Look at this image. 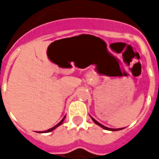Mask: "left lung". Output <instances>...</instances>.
<instances>
[{"instance_id": "1", "label": "left lung", "mask_w": 159, "mask_h": 159, "mask_svg": "<svg viewBox=\"0 0 159 159\" xmlns=\"http://www.w3.org/2000/svg\"><path fill=\"white\" fill-rule=\"evenodd\" d=\"M91 118H92V120H93V123H96L97 125H99V126H100V127H101V128H102V129H104L111 130V131H117V130H121V129H124V128H123H123H121V129H110V128H107V127L102 125V124L99 123L98 121H96V120H95V119H93V118L92 117H91Z\"/></svg>"}]
</instances>
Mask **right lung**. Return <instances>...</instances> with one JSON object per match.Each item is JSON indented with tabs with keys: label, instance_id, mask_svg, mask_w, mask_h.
Masks as SVG:
<instances>
[{
	"label": "right lung",
	"instance_id": "1",
	"mask_svg": "<svg viewBox=\"0 0 159 159\" xmlns=\"http://www.w3.org/2000/svg\"><path fill=\"white\" fill-rule=\"evenodd\" d=\"M65 117H66V116L63 117V119L61 120V121H60V122H59L58 124H56L55 126H53L52 128H51V129H48V130H45V131H42V132H39V133H48V132H51V131H52V130H54L56 128H58L59 125H61V124H62V123L64 122V120H65Z\"/></svg>",
	"mask_w": 159,
	"mask_h": 159
}]
</instances>
